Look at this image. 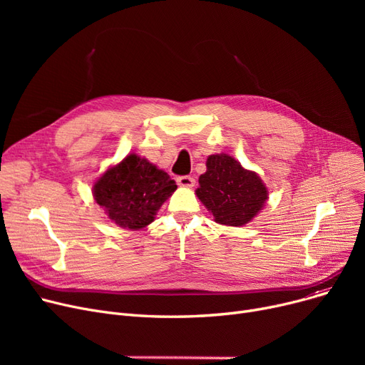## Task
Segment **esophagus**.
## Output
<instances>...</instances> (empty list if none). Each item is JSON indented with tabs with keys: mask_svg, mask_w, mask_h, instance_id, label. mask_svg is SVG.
I'll list each match as a JSON object with an SVG mask.
<instances>
[{
	"mask_svg": "<svg viewBox=\"0 0 365 365\" xmlns=\"http://www.w3.org/2000/svg\"><path fill=\"white\" fill-rule=\"evenodd\" d=\"M178 185L183 187H192L195 185V179L190 176H179L178 178Z\"/></svg>",
	"mask_w": 365,
	"mask_h": 365,
	"instance_id": "1",
	"label": "esophagus"
}]
</instances>
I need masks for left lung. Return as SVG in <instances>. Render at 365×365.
I'll return each instance as SVG.
<instances>
[{"mask_svg": "<svg viewBox=\"0 0 365 365\" xmlns=\"http://www.w3.org/2000/svg\"><path fill=\"white\" fill-rule=\"evenodd\" d=\"M198 182L197 197L220 225L248 223L260 212L267 198L266 186L256 173L242 168L226 153L207 158V171Z\"/></svg>", "mask_w": 365, "mask_h": 365, "instance_id": "8db88e82", "label": "left lung"}]
</instances>
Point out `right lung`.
Segmentation results:
<instances>
[{
    "label": "right lung",
    "instance_id": "1",
    "mask_svg": "<svg viewBox=\"0 0 365 365\" xmlns=\"http://www.w3.org/2000/svg\"><path fill=\"white\" fill-rule=\"evenodd\" d=\"M176 189V182L165 171L131 153L94 183L93 194L112 222L138 231L153 222Z\"/></svg>",
    "mask_w": 365,
    "mask_h": 365
}]
</instances>
